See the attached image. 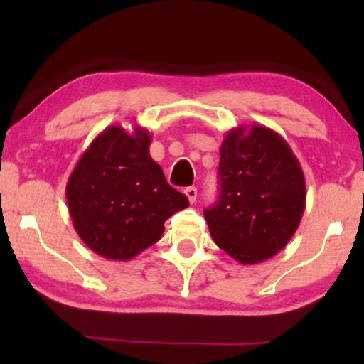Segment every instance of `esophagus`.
I'll list each match as a JSON object with an SVG mask.
<instances>
[{"instance_id": "obj_1", "label": "esophagus", "mask_w": 364, "mask_h": 364, "mask_svg": "<svg viewBox=\"0 0 364 364\" xmlns=\"http://www.w3.org/2000/svg\"><path fill=\"white\" fill-rule=\"evenodd\" d=\"M184 194H186L188 200L191 202V204H194L196 199H197V189L194 186H189V188L184 189Z\"/></svg>"}]
</instances>
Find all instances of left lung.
Segmentation results:
<instances>
[{
  "mask_svg": "<svg viewBox=\"0 0 364 364\" xmlns=\"http://www.w3.org/2000/svg\"><path fill=\"white\" fill-rule=\"evenodd\" d=\"M220 197L204 212L215 244L242 264L269 260L291 241L305 210V176L279 133L239 125L220 147Z\"/></svg>",
  "mask_w": 364,
  "mask_h": 364,
  "instance_id": "1",
  "label": "left lung"
}]
</instances>
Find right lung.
Instances as JSON below:
<instances>
[{"mask_svg": "<svg viewBox=\"0 0 364 364\" xmlns=\"http://www.w3.org/2000/svg\"><path fill=\"white\" fill-rule=\"evenodd\" d=\"M143 127L110 125L83 152L65 186L80 239L107 260L128 262L162 237L167 221L189 205L149 154Z\"/></svg>", "mask_w": 364, "mask_h": 364, "instance_id": "add662e5", "label": "right lung"}]
</instances>
